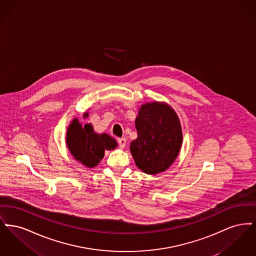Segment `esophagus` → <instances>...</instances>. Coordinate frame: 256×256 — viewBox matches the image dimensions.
Wrapping results in <instances>:
<instances>
[{
  "label": "esophagus",
  "mask_w": 256,
  "mask_h": 256,
  "mask_svg": "<svg viewBox=\"0 0 256 256\" xmlns=\"http://www.w3.org/2000/svg\"><path fill=\"white\" fill-rule=\"evenodd\" d=\"M118 144H119V146H120L121 148H124V146H126V138H119V139H118Z\"/></svg>",
  "instance_id": "1"
}]
</instances>
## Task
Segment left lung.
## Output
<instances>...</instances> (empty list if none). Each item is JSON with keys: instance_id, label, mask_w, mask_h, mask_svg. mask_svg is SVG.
I'll use <instances>...</instances> for the list:
<instances>
[{"instance_id": "1", "label": "left lung", "mask_w": 256, "mask_h": 256, "mask_svg": "<svg viewBox=\"0 0 256 256\" xmlns=\"http://www.w3.org/2000/svg\"><path fill=\"white\" fill-rule=\"evenodd\" d=\"M137 138L130 150L136 166L148 174L167 170L182 145L180 118L170 104L150 102L141 106L135 119Z\"/></svg>"}]
</instances>
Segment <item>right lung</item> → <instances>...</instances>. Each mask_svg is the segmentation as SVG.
<instances>
[{
    "label": "right lung",
    "instance_id": "1",
    "mask_svg": "<svg viewBox=\"0 0 256 256\" xmlns=\"http://www.w3.org/2000/svg\"><path fill=\"white\" fill-rule=\"evenodd\" d=\"M88 115L86 112L84 118H87ZM66 145L74 158L90 169L98 166L106 150H112L118 146L110 135L95 132L91 124L82 126L76 118H74L68 126Z\"/></svg>",
    "mask_w": 256,
    "mask_h": 256
}]
</instances>
